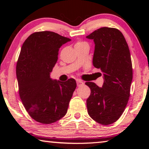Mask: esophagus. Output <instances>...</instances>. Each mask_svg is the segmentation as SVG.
Instances as JSON below:
<instances>
[{"label":"esophagus","mask_w":149,"mask_h":149,"mask_svg":"<svg viewBox=\"0 0 149 149\" xmlns=\"http://www.w3.org/2000/svg\"><path fill=\"white\" fill-rule=\"evenodd\" d=\"M84 83L82 81H81V80H77V85L78 87H79V86H81L82 85H84Z\"/></svg>","instance_id":"1"}]
</instances>
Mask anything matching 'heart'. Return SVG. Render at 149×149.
I'll return each instance as SVG.
<instances>
[{"mask_svg":"<svg viewBox=\"0 0 149 149\" xmlns=\"http://www.w3.org/2000/svg\"><path fill=\"white\" fill-rule=\"evenodd\" d=\"M84 43H85V42H83V41H77L76 42V43L75 44V47H77V46H79V45H83V44H84Z\"/></svg>","mask_w":149,"mask_h":149,"instance_id":"b5f03b06","label":"heart"}]
</instances>
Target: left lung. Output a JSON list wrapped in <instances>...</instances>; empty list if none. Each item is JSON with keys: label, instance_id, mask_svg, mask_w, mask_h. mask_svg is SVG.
<instances>
[{"label": "left lung", "instance_id": "obj_1", "mask_svg": "<svg viewBox=\"0 0 149 149\" xmlns=\"http://www.w3.org/2000/svg\"><path fill=\"white\" fill-rule=\"evenodd\" d=\"M86 37L95 44L93 65L104 73L102 87L85 83L91 89L88 114L100 124H111L122 115L130 96L133 68L129 47L122 33L112 27H101Z\"/></svg>", "mask_w": 149, "mask_h": 149}]
</instances>
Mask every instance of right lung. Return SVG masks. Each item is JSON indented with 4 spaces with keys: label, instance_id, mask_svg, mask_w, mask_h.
Wrapping results in <instances>:
<instances>
[{
    "label": "right lung",
    "instance_id": "right-lung-1",
    "mask_svg": "<svg viewBox=\"0 0 149 149\" xmlns=\"http://www.w3.org/2000/svg\"><path fill=\"white\" fill-rule=\"evenodd\" d=\"M71 39L52 31L35 32L22 47L16 64L20 99L33 119L43 124L59 120L66 114L76 88L73 78L52 80L60 47Z\"/></svg>",
    "mask_w": 149,
    "mask_h": 149
}]
</instances>
